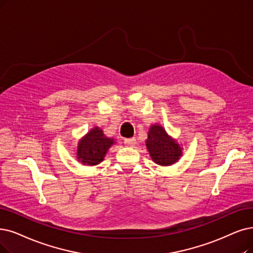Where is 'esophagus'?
<instances>
[{
	"label": "esophagus",
	"instance_id": "1",
	"mask_svg": "<svg viewBox=\"0 0 253 253\" xmlns=\"http://www.w3.org/2000/svg\"><path fill=\"white\" fill-rule=\"evenodd\" d=\"M125 144L126 146H129V147H133L135 146L136 144V139L135 138H129V139H125Z\"/></svg>",
	"mask_w": 253,
	"mask_h": 253
}]
</instances>
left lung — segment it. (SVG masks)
Listing matches in <instances>:
<instances>
[{
    "label": "left lung",
    "mask_w": 253,
    "mask_h": 253,
    "mask_svg": "<svg viewBox=\"0 0 253 253\" xmlns=\"http://www.w3.org/2000/svg\"><path fill=\"white\" fill-rule=\"evenodd\" d=\"M145 145L151 160L160 166L173 165L183 156V148L177 140L169 136L164 126L158 124L150 126Z\"/></svg>",
    "instance_id": "1"
}]
</instances>
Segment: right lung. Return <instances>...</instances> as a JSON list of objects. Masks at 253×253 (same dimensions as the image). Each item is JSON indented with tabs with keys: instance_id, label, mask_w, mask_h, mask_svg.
Returning <instances> with one entry per match:
<instances>
[{
	"instance_id": "obj_1",
	"label": "right lung",
	"mask_w": 253,
	"mask_h": 253,
	"mask_svg": "<svg viewBox=\"0 0 253 253\" xmlns=\"http://www.w3.org/2000/svg\"><path fill=\"white\" fill-rule=\"evenodd\" d=\"M115 142L114 138L107 137L102 128L94 126L79 140L76 148L77 160L86 166L98 165Z\"/></svg>"
}]
</instances>
